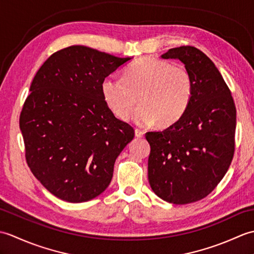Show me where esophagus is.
<instances>
[{
	"label": "esophagus",
	"mask_w": 254,
	"mask_h": 254,
	"mask_svg": "<svg viewBox=\"0 0 254 254\" xmlns=\"http://www.w3.org/2000/svg\"><path fill=\"white\" fill-rule=\"evenodd\" d=\"M144 131H141V130H135V136L137 137V138H142V137H144Z\"/></svg>",
	"instance_id": "esophagus-1"
}]
</instances>
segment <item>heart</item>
I'll return each mask as SVG.
<instances>
[{
  "instance_id": "1",
  "label": "heart",
  "mask_w": 254,
  "mask_h": 254,
  "mask_svg": "<svg viewBox=\"0 0 254 254\" xmlns=\"http://www.w3.org/2000/svg\"><path fill=\"white\" fill-rule=\"evenodd\" d=\"M192 93L190 73L157 58L139 59L126 68L123 78L109 75L101 83L107 106L120 118L131 111L139 95L141 104L126 118L138 127L177 122L188 109Z\"/></svg>"
}]
</instances>
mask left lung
Here are the masks:
<instances>
[{"label":"left lung","instance_id":"8db88e82","mask_svg":"<svg viewBox=\"0 0 254 254\" xmlns=\"http://www.w3.org/2000/svg\"><path fill=\"white\" fill-rule=\"evenodd\" d=\"M161 58L185 64L193 93L179 120L164 131L146 133L148 181L164 201L189 204L207 196L229 168L235 152L236 107L222 74L201 50L174 48Z\"/></svg>","mask_w":254,"mask_h":254}]
</instances>
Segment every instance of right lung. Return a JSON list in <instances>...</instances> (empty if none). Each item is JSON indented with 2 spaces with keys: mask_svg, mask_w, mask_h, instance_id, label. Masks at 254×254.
<instances>
[{
  "mask_svg": "<svg viewBox=\"0 0 254 254\" xmlns=\"http://www.w3.org/2000/svg\"><path fill=\"white\" fill-rule=\"evenodd\" d=\"M131 60L71 46L53 53L32 79L19 118L26 160L63 201L82 203L104 192L116 159L134 137L101 94L104 78Z\"/></svg>",
  "mask_w": 254,
  "mask_h": 254,
  "instance_id": "add662e5",
  "label": "right lung"
}]
</instances>
